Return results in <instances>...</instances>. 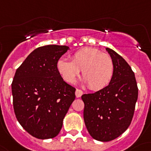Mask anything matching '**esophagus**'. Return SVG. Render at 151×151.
Here are the masks:
<instances>
[{"label":"esophagus","instance_id":"esophagus-1","mask_svg":"<svg viewBox=\"0 0 151 151\" xmlns=\"http://www.w3.org/2000/svg\"><path fill=\"white\" fill-rule=\"evenodd\" d=\"M83 92L81 90H79V89H77L76 90V92H75V95H76V97H81V96L83 95Z\"/></svg>","mask_w":151,"mask_h":151}]
</instances>
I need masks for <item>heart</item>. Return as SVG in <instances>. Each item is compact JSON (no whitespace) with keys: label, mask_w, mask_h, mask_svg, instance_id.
Here are the masks:
<instances>
[{"label":"heart","mask_w":151,"mask_h":151,"mask_svg":"<svg viewBox=\"0 0 151 151\" xmlns=\"http://www.w3.org/2000/svg\"><path fill=\"white\" fill-rule=\"evenodd\" d=\"M58 71L68 83H74L82 70L84 83L92 90L106 87L115 72L113 60L97 48H81L73 54L71 61L61 58L57 63Z\"/></svg>","instance_id":"obj_1"}]
</instances>
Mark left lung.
I'll use <instances>...</instances> for the list:
<instances>
[{
	"instance_id": "1",
	"label": "left lung",
	"mask_w": 151,
	"mask_h": 151,
	"mask_svg": "<svg viewBox=\"0 0 151 151\" xmlns=\"http://www.w3.org/2000/svg\"><path fill=\"white\" fill-rule=\"evenodd\" d=\"M115 72L109 84L93 93L83 94V119L92 137L112 141L127 130L133 118L138 96L134 73L126 61L106 48Z\"/></svg>"
}]
</instances>
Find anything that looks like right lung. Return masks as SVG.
Instances as JSON below:
<instances>
[{
	"label": "right lung",
	"mask_w": 151,
	"mask_h": 151,
	"mask_svg": "<svg viewBox=\"0 0 151 151\" xmlns=\"http://www.w3.org/2000/svg\"><path fill=\"white\" fill-rule=\"evenodd\" d=\"M66 45L37 48L17 69L11 88L15 115L21 126L39 139L55 137L75 99V90L63 81L57 63Z\"/></svg>",
	"instance_id": "add662e5"
}]
</instances>
